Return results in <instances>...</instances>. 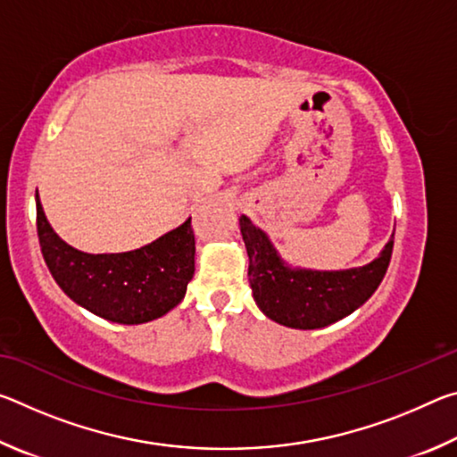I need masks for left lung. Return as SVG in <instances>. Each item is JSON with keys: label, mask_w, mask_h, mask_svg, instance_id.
Returning a JSON list of instances; mask_svg holds the SVG:
<instances>
[{"label": "left lung", "mask_w": 457, "mask_h": 457, "mask_svg": "<svg viewBox=\"0 0 457 457\" xmlns=\"http://www.w3.org/2000/svg\"><path fill=\"white\" fill-rule=\"evenodd\" d=\"M239 229L250 258L247 278L253 300L268 319L300 330L322 328L337 322L373 296L389 268L393 234L369 264L349 270L292 268L250 218H239Z\"/></svg>", "instance_id": "1"}]
</instances>
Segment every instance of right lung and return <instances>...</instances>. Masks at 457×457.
<instances>
[{"instance_id": "right-lung-1", "label": "right lung", "mask_w": 457, "mask_h": 457, "mask_svg": "<svg viewBox=\"0 0 457 457\" xmlns=\"http://www.w3.org/2000/svg\"><path fill=\"white\" fill-rule=\"evenodd\" d=\"M37 237L50 274L68 298L100 319L143 324L181 303L195 272L191 218L138 250L87 253L68 245L50 221L36 191Z\"/></svg>"}]
</instances>
